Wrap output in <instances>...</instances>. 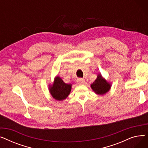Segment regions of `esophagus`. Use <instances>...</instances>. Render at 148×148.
<instances>
[{"mask_svg":"<svg viewBox=\"0 0 148 148\" xmlns=\"http://www.w3.org/2000/svg\"><path fill=\"white\" fill-rule=\"evenodd\" d=\"M77 82L79 84H83V83H84L85 82V80L83 79L79 78V79H78L77 80Z\"/></svg>","mask_w":148,"mask_h":148,"instance_id":"34e87169","label":"esophagus"}]
</instances>
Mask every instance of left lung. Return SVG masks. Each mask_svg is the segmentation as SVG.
Here are the masks:
<instances>
[{"label":"left lung","instance_id":"8db88e82","mask_svg":"<svg viewBox=\"0 0 148 148\" xmlns=\"http://www.w3.org/2000/svg\"><path fill=\"white\" fill-rule=\"evenodd\" d=\"M91 88L96 94L103 95L110 90V84L107 83L101 75H98L95 81L91 84Z\"/></svg>","mask_w":148,"mask_h":148}]
</instances>
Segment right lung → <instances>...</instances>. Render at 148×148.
<instances>
[{
  "label": "right lung",
  "mask_w": 148,
  "mask_h": 148,
  "mask_svg": "<svg viewBox=\"0 0 148 148\" xmlns=\"http://www.w3.org/2000/svg\"><path fill=\"white\" fill-rule=\"evenodd\" d=\"M71 84H66L59 77H57L53 85L50 88V92L54 99L61 101L67 98L71 92Z\"/></svg>",
  "instance_id": "obj_1"
}]
</instances>
